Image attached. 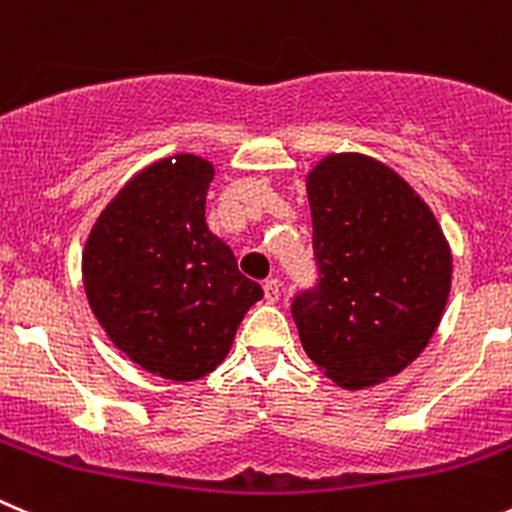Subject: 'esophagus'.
Returning <instances> with one entry per match:
<instances>
[{
    "label": "esophagus",
    "instance_id": "esophagus-1",
    "mask_svg": "<svg viewBox=\"0 0 512 512\" xmlns=\"http://www.w3.org/2000/svg\"><path fill=\"white\" fill-rule=\"evenodd\" d=\"M264 296H266V301H269V304H276V301H279V296H281V281L279 279L266 281Z\"/></svg>",
    "mask_w": 512,
    "mask_h": 512
}]
</instances>
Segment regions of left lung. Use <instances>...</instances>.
<instances>
[{
  "label": "left lung",
  "mask_w": 512,
  "mask_h": 512,
  "mask_svg": "<svg viewBox=\"0 0 512 512\" xmlns=\"http://www.w3.org/2000/svg\"><path fill=\"white\" fill-rule=\"evenodd\" d=\"M306 193L319 281L294 296L291 316L326 377L372 387L415 362L435 334L450 296V246L427 203L367 155H326Z\"/></svg>",
  "instance_id": "obj_1"
}]
</instances>
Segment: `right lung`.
<instances>
[{
	"instance_id": "right-lung-1",
	"label": "right lung",
	"mask_w": 512,
	"mask_h": 512,
	"mask_svg": "<svg viewBox=\"0 0 512 512\" xmlns=\"http://www.w3.org/2000/svg\"><path fill=\"white\" fill-rule=\"evenodd\" d=\"M211 180L213 165L191 153L148 165L107 203L82 253L87 301L110 342L173 382L211 374L264 296L208 231Z\"/></svg>"
}]
</instances>
